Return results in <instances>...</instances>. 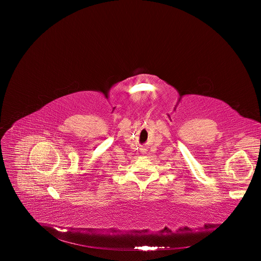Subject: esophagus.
Here are the masks:
<instances>
[{"mask_svg": "<svg viewBox=\"0 0 261 261\" xmlns=\"http://www.w3.org/2000/svg\"><path fill=\"white\" fill-rule=\"evenodd\" d=\"M140 152H141L142 154H145V153H146V148H144V147L140 148Z\"/></svg>", "mask_w": 261, "mask_h": 261, "instance_id": "obj_1", "label": "esophagus"}]
</instances>
